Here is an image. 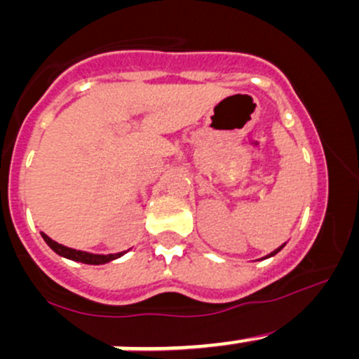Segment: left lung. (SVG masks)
Wrapping results in <instances>:
<instances>
[{
	"label": "left lung",
	"mask_w": 359,
	"mask_h": 359,
	"mask_svg": "<svg viewBox=\"0 0 359 359\" xmlns=\"http://www.w3.org/2000/svg\"><path fill=\"white\" fill-rule=\"evenodd\" d=\"M285 245H287V243H283V245H281V247H278L276 250H274V252L267 253V255H266V257H262V260H264V259H269V257H273V255H276V253H278V252H280V250H281V248H283V247H285Z\"/></svg>",
	"instance_id": "left-lung-1"
}]
</instances>
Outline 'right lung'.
I'll use <instances>...</instances> for the list:
<instances>
[{
	"instance_id": "add662e5",
	"label": "right lung",
	"mask_w": 359,
	"mask_h": 359,
	"mask_svg": "<svg viewBox=\"0 0 359 359\" xmlns=\"http://www.w3.org/2000/svg\"><path fill=\"white\" fill-rule=\"evenodd\" d=\"M41 236H43V240L46 241V245H48V247L52 248L57 255L66 257V259H69V260H76V262L90 264V266H100V264H107V262H111V260L119 259V257L125 255L126 253V252H118V253H107V255H104V253H90V252H83V250H74V248L64 247V245L57 243V241H53L52 238L46 236L45 233H41Z\"/></svg>"
}]
</instances>
